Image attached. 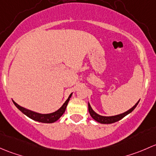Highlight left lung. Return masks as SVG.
Instances as JSON below:
<instances>
[{"label": "left lung", "mask_w": 156, "mask_h": 156, "mask_svg": "<svg viewBox=\"0 0 156 156\" xmlns=\"http://www.w3.org/2000/svg\"><path fill=\"white\" fill-rule=\"evenodd\" d=\"M139 101H138V102L137 103V104H136L135 105L132 107V108H131L130 110H128V111L125 112V113H123L122 114H119V115H113V116H103V115H98V114L96 113L95 112H94V110L91 109L89 103V112L90 115H91V116L92 117V118L94 119L95 121L101 123V124H111V123H114L117 121H119L120 119H122V118H124V117L126 116V115H128V114L131 113V112H132L133 110L135 109V107H137V105L138 104V103H139Z\"/></svg>", "instance_id": "obj_1"}]
</instances>
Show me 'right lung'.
<instances>
[{
  "instance_id": "right-lung-1",
  "label": "right lung",
  "mask_w": 156,
  "mask_h": 156,
  "mask_svg": "<svg viewBox=\"0 0 156 156\" xmlns=\"http://www.w3.org/2000/svg\"><path fill=\"white\" fill-rule=\"evenodd\" d=\"M72 95V93L70 94L69 98H67V100L65 102V104L62 106L60 109L57 110V111L54 112V113H49V114H41L35 113V112L31 111V110H27V109L24 108V107H21L19 104H17L14 101L13 104H15L16 107L19 109L20 111H22L25 115H26L27 116H28L29 118L35 120V121L40 122H43V123H52L55 122V121H57L62 115H63L64 113H65V110H66V107L67 106V104H68L69 100H70V97Z\"/></svg>"
}]
</instances>
